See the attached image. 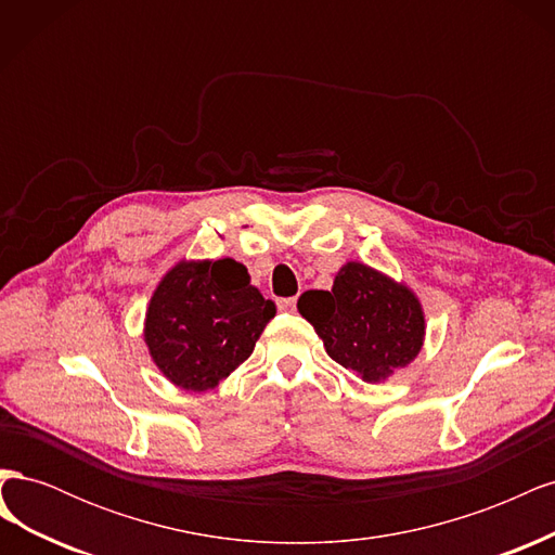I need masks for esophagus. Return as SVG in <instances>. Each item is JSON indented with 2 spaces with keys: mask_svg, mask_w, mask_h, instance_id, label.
Here are the masks:
<instances>
[{
  "mask_svg": "<svg viewBox=\"0 0 555 555\" xmlns=\"http://www.w3.org/2000/svg\"><path fill=\"white\" fill-rule=\"evenodd\" d=\"M278 308L282 310V312H294L296 310V298L292 296V298H280L278 300Z\"/></svg>",
  "mask_w": 555,
  "mask_h": 555,
  "instance_id": "34e87169",
  "label": "esophagus"
}]
</instances>
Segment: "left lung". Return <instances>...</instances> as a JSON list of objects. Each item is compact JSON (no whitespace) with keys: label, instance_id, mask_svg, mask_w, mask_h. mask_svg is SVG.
I'll list each match as a JSON object with an SVG mask.
<instances>
[{"label":"left lung","instance_id":"8db88e82","mask_svg":"<svg viewBox=\"0 0 555 555\" xmlns=\"http://www.w3.org/2000/svg\"><path fill=\"white\" fill-rule=\"evenodd\" d=\"M298 312L314 326L335 363L371 384L408 367L426 340L418 296L405 282L361 261H347L331 292L300 294Z\"/></svg>","mask_w":555,"mask_h":555}]
</instances>
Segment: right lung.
<instances>
[{
	"label": "right lung",
	"instance_id": "obj_1",
	"mask_svg": "<svg viewBox=\"0 0 555 555\" xmlns=\"http://www.w3.org/2000/svg\"><path fill=\"white\" fill-rule=\"evenodd\" d=\"M275 306L233 259H180L145 310L143 340L159 373L182 391H210L255 351Z\"/></svg>",
	"mask_w": 555,
	"mask_h": 555
}]
</instances>
